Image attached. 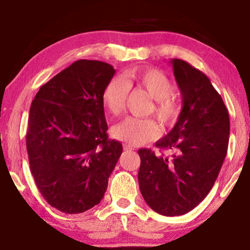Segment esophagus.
Instances as JSON below:
<instances>
[{"label": "esophagus", "mask_w": 250, "mask_h": 250, "mask_svg": "<svg viewBox=\"0 0 250 250\" xmlns=\"http://www.w3.org/2000/svg\"><path fill=\"white\" fill-rule=\"evenodd\" d=\"M124 150L125 151H132L133 149L130 146H128V145H124Z\"/></svg>", "instance_id": "34e87169"}]
</instances>
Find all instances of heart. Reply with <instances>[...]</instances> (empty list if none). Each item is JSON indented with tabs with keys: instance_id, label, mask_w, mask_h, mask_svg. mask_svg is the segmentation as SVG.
I'll return each mask as SVG.
<instances>
[{
	"instance_id": "b5f03b06",
	"label": "heart",
	"mask_w": 250,
	"mask_h": 250,
	"mask_svg": "<svg viewBox=\"0 0 250 250\" xmlns=\"http://www.w3.org/2000/svg\"><path fill=\"white\" fill-rule=\"evenodd\" d=\"M126 83L115 77L110 79L103 91V104L105 110L112 116L124 112L129 87L146 91L154 100L153 111L158 119L164 125H171L179 117L180 108L172 98L173 83L162 71L158 69H131L125 74ZM113 137L130 146L146 145L159 138L160 126L152 119H140L129 117L113 126Z\"/></svg>"
}]
</instances>
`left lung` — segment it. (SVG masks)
<instances>
[{"label":"left lung","mask_w":250,"mask_h":250,"mask_svg":"<svg viewBox=\"0 0 250 250\" xmlns=\"http://www.w3.org/2000/svg\"><path fill=\"white\" fill-rule=\"evenodd\" d=\"M182 95L179 119L155 143L171 156L138 151V173L143 198L164 216L188 213L207 196L221 171L229 140V116L221 95L201 70L182 59H172Z\"/></svg>","instance_id":"1"}]
</instances>
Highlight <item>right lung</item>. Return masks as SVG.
<instances>
[{
    "label": "right lung",
    "instance_id": "right-lung-1",
    "mask_svg": "<svg viewBox=\"0 0 250 250\" xmlns=\"http://www.w3.org/2000/svg\"><path fill=\"white\" fill-rule=\"evenodd\" d=\"M116 70L80 59L41 87L26 132L29 168L42 195L66 214L99 204L122 153L108 138L101 96Z\"/></svg>",
    "mask_w": 250,
    "mask_h": 250
}]
</instances>
